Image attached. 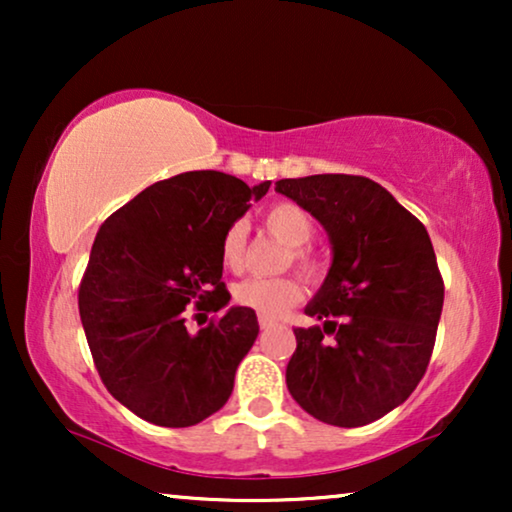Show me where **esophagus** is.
Here are the masks:
<instances>
[{"mask_svg": "<svg viewBox=\"0 0 512 512\" xmlns=\"http://www.w3.org/2000/svg\"><path fill=\"white\" fill-rule=\"evenodd\" d=\"M258 326H261V331H268V328L275 326V319H268V317H258Z\"/></svg>", "mask_w": 512, "mask_h": 512, "instance_id": "34e87169", "label": "esophagus"}]
</instances>
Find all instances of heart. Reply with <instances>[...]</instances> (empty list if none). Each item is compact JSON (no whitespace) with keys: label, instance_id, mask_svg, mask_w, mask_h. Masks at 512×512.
Returning <instances> with one entry per match:
<instances>
[{"label":"heart","instance_id":"obj_1","mask_svg":"<svg viewBox=\"0 0 512 512\" xmlns=\"http://www.w3.org/2000/svg\"><path fill=\"white\" fill-rule=\"evenodd\" d=\"M265 228L272 237H277L284 247H289V261L303 272L307 279H319L324 272V263L314 251L307 247L312 240L314 223L312 216L300 205L293 202H277L263 216ZM244 235L242 223H233L221 240V263L228 270H242L244 265ZM235 303L247 310L261 314V317H279L289 307H293L303 298V286L296 277H249L235 284L233 289Z\"/></svg>","mask_w":512,"mask_h":512}]
</instances>
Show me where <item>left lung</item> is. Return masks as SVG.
I'll list each match as a JSON object with an SVG mask.
<instances>
[{"mask_svg":"<svg viewBox=\"0 0 512 512\" xmlns=\"http://www.w3.org/2000/svg\"><path fill=\"white\" fill-rule=\"evenodd\" d=\"M275 191L333 244L331 270L305 307L324 326L293 328L286 387L319 422L366 426L398 408L431 361L445 298L431 237L368 177L312 174L279 179Z\"/></svg>","mask_w":512,"mask_h":512,"instance_id":"obj_1","label":"left lung"}]
</instances>
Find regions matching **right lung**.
<instances>
[{"label":"right lung","mask_w":512,"mask_h":512,"mask_svg":"<svg viewBox=\"0 0 512 512\" xmlns=\"http://www.w3.org/2000/svg\"><path fill=\"white\" fill-rule=\"evenodd\" d=\"M268 188L184 172L144 188L97 230L79 286L81 324L104 387L146 422L200 424L233 394L258 335L256 312L230 307L191 333L186 307L202 317L228 305L223 233Z\"/></svg>","instance_id":"obj_1"}]
</instances>
